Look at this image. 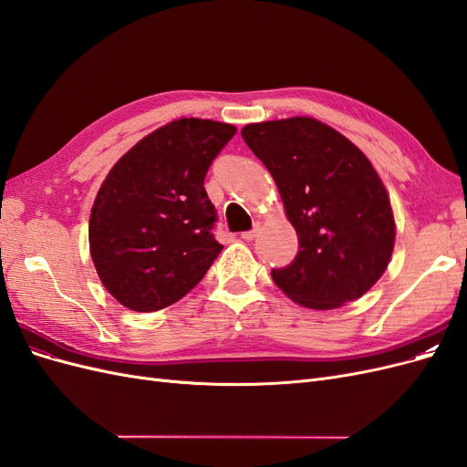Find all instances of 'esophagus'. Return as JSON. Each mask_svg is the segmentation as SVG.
<instances>
[{"label":"esophagus","mask_w":467,"mask_h":467,"mask_svg":"<svg viewBox=\"0 0 467 467\" xmlns=\"http://www.w3.org/2000/svg\"><path fill=\"white\" fill-rule=\"evenodd\" d=\"M255 235H257V228L255 230H249V232H244L242 239H245V242H253V239H255Z\"/></svg>","instance_id":"obj_1"}]
</instances>
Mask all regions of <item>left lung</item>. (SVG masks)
I'll list each match as a JSON object with an SVG mask.
<instances>
[{
  "instance_id": "8db88e82",
  "label": "left lung",
  "mask_w": 467,
  "mask_h": 467,
  "mask_svg": "<svg viewBox=\"0 0 467 467\" xmlns=\"http://www.w3.org/2000/svg\"><path fill=\"white\" fill-rule=\"evenodd\" d=\"M242 136L280 192L300 251L273 280L309 309H335L368 292L395 245L389 194L364 151L312 117L253 122Z\"/></svg>"
}]
</instances>
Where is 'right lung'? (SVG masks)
Here are the masks:
<instances>
[{"mask_svg":"<svg viewBox=\"0 0 467 467\" xmlns=\"http://www.w3.org/2000/svg\"><path fill=\"white\" fill-rule=\"evenodd\" d=\"M237 129L179 119L112 165L89 216V253L109 294L132 312H158L189 294L218 257L210 163Z\"/></svg>","mask_w":467,"mask_h":467,"instance_id":"obj_1","label":"right lung"}]
</instances>
